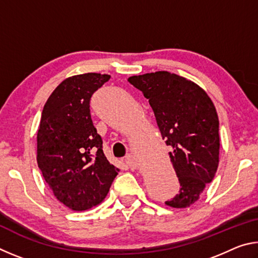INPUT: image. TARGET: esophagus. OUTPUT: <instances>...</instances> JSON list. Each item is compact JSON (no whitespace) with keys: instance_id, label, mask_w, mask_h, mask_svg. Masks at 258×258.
Wrapping results in <instances>:
<instances>
[{"instance_id":"esophagus-1","label":"esophagus","mask_w":258,"mask_h":258,"mask_svg":"<svg viewBox=\"0 0 258 258\" xmlns=\"http://www.w3.org/2000/svg\"><path fill=\"white\" fill-rule=\"evenodd\" d=\"M125 163L127 164L130 167H135V166H137V161H135L134 157L132 155H127L125 157Z\"/></svg>"}]
</instances>
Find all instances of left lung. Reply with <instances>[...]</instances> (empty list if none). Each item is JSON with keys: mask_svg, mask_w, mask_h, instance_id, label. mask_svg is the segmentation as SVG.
Returning a JSON list of instances; mask_svg holds the SVG:
<instances>
[{"mask_svg": "<svg viewBox=\"0 0 258 258\" xmlns=\"http://www.w3.org/2000/svg\"><path fill=\"white\" fill-rule=\"evenodd\" d=\"M128 82L141 91L154 110L181 189L165 202L173 208L195 204L218 167L220 134L215 106L196 83L176 74L156 72L132 76Z\"/></svg>", "mask_w": 258, "mask_h": 258, "instance_id": "1", "label": "left lung"}]
</instances>
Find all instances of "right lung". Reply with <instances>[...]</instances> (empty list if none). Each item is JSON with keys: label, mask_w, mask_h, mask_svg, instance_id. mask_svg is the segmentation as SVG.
I'll return each instance as SVG.
<instances>
[{"label": "right lung", "mask_w": 258, "mask_h": 258, "mask_svg": "<svg viewBox=\"0 0 258 258\" xmlns=\"http://www.w3.org/2000/svg\"><path fill=\"white\" fill-rule=\"evenodd\" d=\"M110 76L87 73L55 87L42 111L37 164L55 198L73 211L101 204L119 169L109 163L94 127L90 100Z\"/></svg>", "instance_id": "1"}]
</instances>
